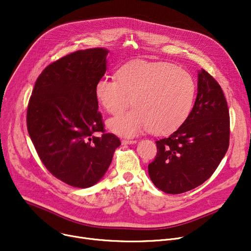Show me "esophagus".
<instances>
[{
  "label": "esophagus",
  "mask_w": 251,
  "mask_h": 251,
  "mask_svg": "<svg viewBox=\"0 0 251 251\" xmlns=\"http://www.w3.org/2000/svg\"><path fill=\"white\" fill-rule=\"evenodd\" d=\"M122 144H124V146H126V144H134V143H136V140H134V139H122Z\"/></svg>",
  "instance_id": "esophagus-1"
}]
</instances>
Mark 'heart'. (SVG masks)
Segmentation results:
<instances>
[{
    "label": "heart",
    "mask_w": 251,
    "mask_h": 251,
    "mask_svg": "<svg viewBox=\"0 0 251 251\" xmlns=\"http://www.w3.org/2000/svg\"><path fill=\"white\" fill-rule=\"evenodd\" d=\"M196 85L185 70L167 62L136 60L117 71V80L101 78L95 94L101 107L117 115L132 103V111L108 121L113 132L131 137L151 130L168 134L180 128L189 117Z\"/></svg>",
    "instance_id": "b5f03b06"
}]
</instances>
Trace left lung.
<instances>
[{
	"instance_id": "obj_1",
	"label": "left lung",
	"mask_w": 251,
	"mask_h": 251,
	"mask_svg": "<svg viewBox=\"0 0 251 251\" xmlns=\"http://www.w3.org/2000/svg\"><path fill=\"white\" fill-rule=\"evenodd\" d=\"M197 91L187 120L169 137L155 141L157 153L149 165L152 183L169 194L201 185L214 174L229 148V109L220 84L202 69Z\"/></svg>"
}]
</instances>
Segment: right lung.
<instances>
[{"label":"right lung","instance_id":"right-lung-1","mask_svg":"<svg viewBox=\"0 0 251 251\" xmlns=\"http://www.w3.org/2000/svg\"><path fill=\"white\" fill-rule=\"evenodd\" d=\"M104 48L76 50L50 63L36 79L26 123L49 172L78 188L98 183L121 141L104 130L95 89L107 71ZM96 132L102 133L95 137Z\"/></svg>","mask_w":251,"mask_h":251}]
</instances>
